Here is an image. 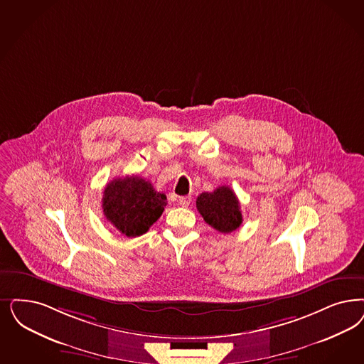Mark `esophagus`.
<instances>
[{"label": "esophagus", "mask_w": 364, "mask_h": 364, "mask_svg": "<svg viewBox=\"0 0 364 364\" xmlns=\"http://www.w3.org/2000/svg\"><path fill=\"white\" fill-rule=\"evenodd\" d=\"M191 200H192L191 196H181V198H178V203H180L181 207H188L189 204H191Z\"/></svg>", "instance_id": "34e87169"}]
</instances>
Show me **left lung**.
<instances>
[{
    "instance_id": "obj_1",
    "label": "left lung",
    "mask_w": 364,
    "mask_h": 364,
    "mask_svg": "<svg viewBox=\"0 0 364 364\" xmlns=\"http://www.w3.org/2000/svg\"><path fill=\"white\" fill-rule=\"evenodd\" d=\"M196 207L205 223L223 234L235 231L243 222L238 198L234 191L226 186L213 192L200 193Z\"/></svg>"
}]
</instances>
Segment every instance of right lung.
Here are the masks:
<instances>
[{"label":"right lung","instance_id":"add662e5","mask_svg":"<svg viewBox=\"0 0 364 364\" xmlns=\"http://www.w3.org/2000/svg\"><path fill=\"white\" fill-rule=\"evenodd\" d=\"M166 196L139 176L112 180L103 191L102 208L106 219L121 234L134 238L157 222L166 205Z\"/></svg>","mask_w":364,"mask_h":364}]
</instances>
